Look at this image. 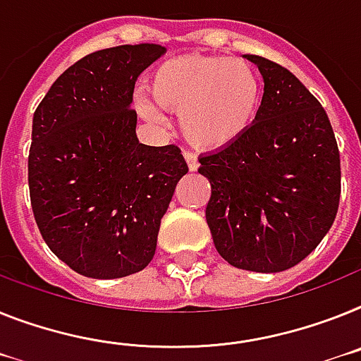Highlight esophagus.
Masks as SVG:
<instances>
[{"label": "esophagus", "instance_id": "obj_1", "mask_svg": "<svg viewBox=\"0 0 361 361\" xmlns=\"http://www.w3.org/2000/svg\"><path fill=\"white\" fill-rule=\"evenodd\" d=\"M183 157H185V161H187V165H189V171H198V166H200V163H198V157L195 156V154L192 152H183Z\"/></svg>", "mask_w": 361, "mask_h": 361}]
</instances>
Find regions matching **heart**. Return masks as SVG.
Listing matches in <instances>:
<instances>
[{
	"label": "heart",
	"instance_id": "b5f03b06",
	"mask_svg": "<svg viewBox=\"0 0 361 361\" xmlns=\"http://www.w3.org/2000/svg\"><path fill=\"white\" fill-rule=\"evenodd\" d=\"M152 101L137 99L147 121L178 114L183 137L200 150H224L250 134L262 106V82L250 63L214 54H181L159 63L148 80Z\"/></svg>",
	"mask_w": 361,
	"mask_h": 361
}]
</instances>
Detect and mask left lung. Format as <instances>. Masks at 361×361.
Listing matches in <instances>:
<instances>
[{
    "mask_svg": "<svg viewBox=\"0 0 361 361\" xmlns=\"http://www.w3.org/2000/svg\"><path fill=\"white\" fill-rule=\"evenodd\" d=\"M264 95L250 134L200 156L211 183L205 209L216 251L240 269L275 274L299 264L334 224L340 150L329 115L288 69L257 54Z\"/></svg>",
    "mask_w": 361,
    "mask_h": 361,
    "instance_id": "8db88e82",
    "label": "left lung"
}]
</instances>
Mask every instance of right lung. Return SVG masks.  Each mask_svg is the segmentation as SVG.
I'll return each mask as SVG.
<instances>
[{
	"label": "right lung",
	"instance_id": "right-lung-1",
	"mask_svg": "<svg viewBox=\"0 0 361 361\" xmlns=\"http://www.w3.org/2000/svg\"><path fill=\"white\" fill-rule=\"evenodd\" d=\"M163 45H119L60 75L32 117L29 190L45 244L77 274L119 279L154 259L161 218L189 172L176 145L139 143V75Z\"/></svg>",
	"mask_w": 361,
	"mask_h": 361
}]
</instances>
